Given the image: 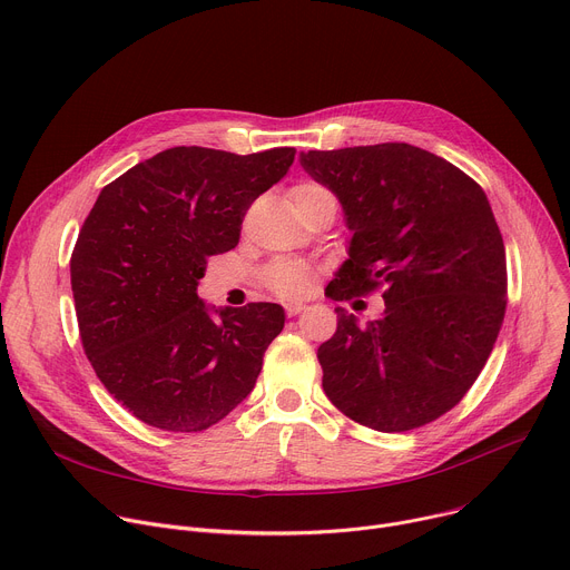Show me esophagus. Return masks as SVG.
<instances>
[{"mask_svg": "<svg viewBox=\"0 0 570 570\" xmlns=\"http://www.w3.org/2000/svg\"><path fill=\"white\" fill-rule=\"evenodd\" d=\"M304 308H306L304 304H293V302H291V304H286V316H288V318H293V316L302 314Z\"/></svg>", "mask_w": 570, "mask_h": 570, "instance_id": "34e87169", "label": "esophagus"}]
</instances>
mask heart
I'll return each instance as SVG.
<instances>
[{
  "instance_id": "1",
  "label": "heart",
  "mask_w": 570,
  "mask_h": 570,
  "mask_svg": "<svg viewBox=\"0 0 570 570\" xmlns=\"http://www.w3.org/2000/svg\"><path fill=\"white\" fill-rule=\"evenodd\" d=\"M321 193H327V190L316 184H302L293 190V202H299V199L312 197V195H321ZM268 284L282 297H304L314 286V273H312V268L304 264H297V262H279V264L271 266Z\"/></svg>"
}]
</instances>
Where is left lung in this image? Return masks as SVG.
I'll list each match as a JSON object with an SVG mask.
<instances>
[{
	"mask_svg": "<svg viewBox=\"0 0 570 570\" xmlns=\"http://www.w3.org/2000/svg\"><path fill=\"white\" fill-rule=\"evenodd\" d=\"M299 164L352 232L332 299L384 286L366 325L336 306V334L318 347L325 395L377 432L436 421L473 386L504 321L507 256L484 190L406 142L299 151Z\"/></svg>",
	"mask_w": 570,
	"mask_h": 570,
	"instance_id": "left-lung-1",
	"label": "left lung"
}]
</instances>
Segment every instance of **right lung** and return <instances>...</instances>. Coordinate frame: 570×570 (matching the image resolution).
Listing matches in <instances>:
<instances>
[{
	"instance_id": "1",
	"label": "right lung",
	"mask_w": 570,
	"mask_h": 570,
	"mask_svg": "<svg viewBox=\"0 0 570 570\" xmlns=\"http://www.w3.org/2000/svg\"><path fill=\"white\" fill-rule=\"evenodd\" d=\"M293 159V147H173L101 188L70 258L72 295L90 366L138 421L202 432L252 393L284 308H216L197 284Z\"/></svg>"
}]
</instances>
